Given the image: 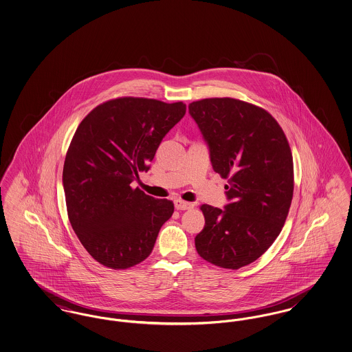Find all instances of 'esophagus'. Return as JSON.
Listing matches in <instances>:
<instances>
[{
    "label": "esophagus",
    "instance_id": "esophagus-1",
    "mask_svg": "<svg viewBox=\"0 0 352 352\" xmlns=\"http://www.w3.org/2000/svg\"><path fill=\"white\" fill-rule=\"evenodd\" d=\"M174 204H175V208H177V210H181V211L190 210V208H192V207H194V204H192V203H190V201H182V199H177V201H174Z\"/></svg>",
    "mask_w": 352,
    "mask_h": 352
}]
</instances>
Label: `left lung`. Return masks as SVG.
I'll list each match as a JSON object with an SVG mask.
<instances>
[{
    "label": "left lung",
    "mask_w": 352,
    "mask_h": 352,
    "mask_svg": "<svg viewBox=\"0 0 352 352\" xmlns=\"http://www.w3.org/2000/svg\"><path fill=\"white\" fill-rule=\"evenodd\" d=\"M188 111L232 201L224 210L201 204L206 224L195 248L220 268L245 267L274 243L289 214L294 168L287 138L268 111L247 101L211 98L192 101Z\"/></svg>",
    "instance_id": "obj_1"
}]
</instances>
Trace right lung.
I'll list each match as a JSON object with an SVG mask.
<instances>
[{
  "instance_id": "add662e5",
  "label": "right lung",
  "mask_w": 352,
  "mask_h": 352,
  "mask_svg": "<svg viewBox=\"0 0 352 352\" xmlns=\"http://www.w3.org/2000/svg\"><path fill=\"white\" fill-rule=\"evenodd\" d=\"M182 101L118 98L94 108L68 146L63 187L72 230L101 265L128 269L153 251L174 212L131 184L148 171L162 138L184 118Z\"/></svg>"
}]
</instances>
